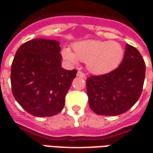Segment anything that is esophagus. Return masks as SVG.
I'll return each instance as SVG.
<instances>
[{"mask_svg": "<svg viewBox=\"0 0 153 153\" xmlns=\"http://www.w3.org/2000/svg\"><path fill=\"white\" fill-rule=\"evenodd\" d=\"M77 76L78 77H80V78H82V79H84L86 77L85 74L82 72V71H78V73H77Z\"/></svg>", "mask_w": 153, "mask_h": 153, "instance_id": "1", "label": "esophagus"}]
</instances>
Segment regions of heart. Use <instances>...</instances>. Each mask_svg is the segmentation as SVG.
I'll return each mask as SVG.
<instances>
[{"label":"heart","instance_id":"1","mask_svg":"<svg viewBox=\"0 0 153 153\" xmlns=\"http://www.w3.org/2000/svg\"><path fill=\"white\" fill-rule=\"evenodd\" d=\"M74 53L64 49L63 56L76 64L79 61L87 62L88 71L95 74H105L115 71L123 62L125 49L116 41L85 40L74 44Z\"/></svg>","mask_w":153,"mask_h":153}]
</instances>
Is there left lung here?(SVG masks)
<instances>
[{"instance_id":"8db88e82","label":"left lung","mask_w":153,"mask_h":153,"mask_svg":"<svg viewBox=\"0 0 153 153\" xmlns=\"http://www.w3.org/2000/svg\"><path fill=\"white\" fill-rule=\"evenodd\" d=\"M145 70V62L140 52L126 45L123 62L115 71L87 79V94L91 110L104 116H117L129 110L141 95Z\"/></svg>"}]
</instances>
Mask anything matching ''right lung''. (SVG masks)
Returning <instances> with one entry per match:
<instances>
[{"instance_id": "add662e5", "label": "right lung", "mask_w": 153, "mask_h": 153, "mask_svg": "<svg viewBox=\"0 0 153 153\" xmlns=\"http://www.w3.org/2000/svg\"><path fill=\"white\" fill-rule=\"evenodd\" d=\"M60 43L47 39L26 42L17 50L11 65L13 97L36 117L59 114L77 71L62 67Z\"/></svg>"}]
</instances>
